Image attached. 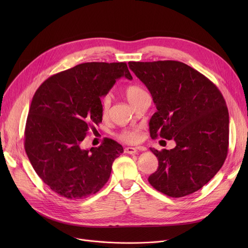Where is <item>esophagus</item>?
I'll use <instances>...</instances> for the list:
<instances>
[{
	"label": "esophagus",
	"mask_w": 248,
	"mask_h": 248,
	"mask_svg": "<svg viewBox=\"0 0 248 248\" xmlns=\"http://www.w3.org/2000/svg\"><path fill=\"white\" fill-rule=\"evenodd\" d=\"M138 152V149L136 148H132V147H127L124 149V153L126 154H129V155H134V154H137Z\"/></svg>",
	"instance_id": "obj_1"
}]
</instances>
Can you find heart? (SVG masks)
<instances>
[{"label":"heart","mask_w":248,"mask_h":248,"mask_svg":"<svg viewBox=\"0 0 248 248\" xmlns=\"http://www.w3.org/2000/svg\"><path fill=\"white\" fill-rule=\"evenodd\" d=\"M124 93L128 101L132 104H134L140 97H141L147 93L145 91V89L140 87V85L134 84V85L126 86L124 89ZM109 108H110V97L107 95L104 96L101 100V113L103 116H107L108 114ZM119 138L126 142H137L140 140V135L139 129H124V131H123L119 135Z\"/></svg>","instance_id":"heart-1"}]
</instances>
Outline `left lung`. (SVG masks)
<instances>
[{
  "label": "left lung",
  "instance_id": "left-lung-1",
  "mask_svg": "<svg viewBox=\"0 0 248 248\" xmlns=\"http://www.w3.org/2000/svg\"><path fill=\"white\" fill-rule=\"evenodd\" d=\"M157 108L150 120L152 139L174 140L172 150L151 149L159 167L150 184L180 198L198 191L223 166L227 157L229 114L216 85L179 61L128 62Z\"/></svg>",
  "mask_w": 248,
  "mask_h": 248
}]
</instances>
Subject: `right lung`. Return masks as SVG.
<instances>
[{"mask_svg":"<svg viewBox=\"0 0 248 248\" xmlns=\"http://www.w3.org/2000/svg\"><path fill=\"white\" fill-rule=\"evenodd\" d=\"M132 80L125 62H87L50 76L33 96L25 128V151L37 175L67 199L98 192L124 148L104 140L81 149L87 131L102 122L101 96L116 79Z\"/></svg>","mask_w":248,"mask_h":248,"instance_id":"obj_1","label":"right lung"}]
</instances>
